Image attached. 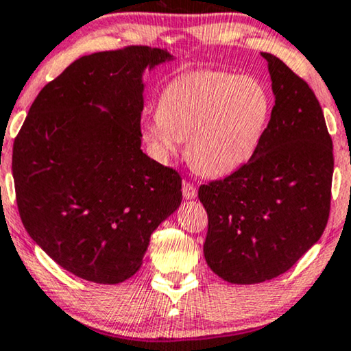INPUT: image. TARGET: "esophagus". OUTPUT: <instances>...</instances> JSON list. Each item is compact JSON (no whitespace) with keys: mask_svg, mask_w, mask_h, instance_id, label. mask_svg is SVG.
Listing matches in <instances>:
<instances>
[{"mask_svg":"<svg viewBox=\"0 0 351 351\" xmlns=\"http://www.w3.org/2000/svg\"><path fill=\"white\" fill-rule=\"evenodd\" d=\"M182 193H184L185 199H192L197 197V186H195L193 182L190 180H184L182 182Z\"/></svg>","mask_w":351,"mask_h":351,"instance_id":"obj_1","label":"esophagus"}]
</instances>
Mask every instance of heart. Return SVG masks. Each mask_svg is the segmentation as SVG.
Masks as SVG:
<instances>
[{
  "label": "heart",
  "mask_w": 351,
  "mask_h": 351,
  "mask_svg": "<svg viewBox=\"0 0 351 351\" xmlns=\"http://www.w3.org/2000/svg\"><path fill=\"white\" fill-rule=\"evenodd\" d=\"M271 117V95L258 79L221 71L177 77L159 98L158 117L145 138L161 158L186 140L190 165L204 176H224L256 152Z\"/></svg>",
  "instance_id": "1"
}]
</instances>
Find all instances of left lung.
I'll use <instances>...</instances> for the list:
<instances>
[{
	"label": "left lung",
	"instance_id": "1",
	"mask_svg": "<svg viewBox=\"0 0 351 351\" xmlns=\"http://www.w3.org/2000/svg\"><path fill=\"white\" fill-rule=\"evenodd\" d=\"M269 66L276 104L248 162L199 185L208 213L203 252L232 284L284 274L321 239L330 213L334 153L315 92L279 58Z\"/></svg>",
	"mask_w": 351,
	"mask_h": 351
}]
</instances>
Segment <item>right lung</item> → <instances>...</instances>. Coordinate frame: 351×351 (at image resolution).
<instances>
[{
	"instance_id": "1",
	"label": "right lung",
	"mask_w": 351,
	"mask_h": 351,
	"mask_svg": "<svg viewBox=\"0 0 351 351\" xmlns=\"http://www.w3.org/2000/svg\"><path fill=\"white\" fill-rule=\"evenodd\" d=\"M167 59L142 45L82 56L43 86L14 140L22 224L80 279L134 276L153 230L182 202L179 172L140 149L142 72Z\"/></svg>"
}]
</instances>
